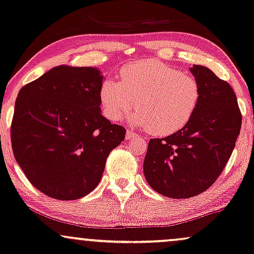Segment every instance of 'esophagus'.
Instances as JSON below:
<instances>
[{
  "instance_id": "34e87169",
  "label": "esophagus",
  "mask_w": 254,
  "mask_h": 254,
  "mask_svg": "<svg viewBox=\"0 0 254 254\" xmlns=\"http://www.w3.org/2000/svg\"><path fill=\"white\" fill-rule=\"evenodd\" d=\"M137 136H138V134L132 132V131H127V134H125V138H127V140H130V139H133V138H136Z\"/></svg>"
}]
</instances>
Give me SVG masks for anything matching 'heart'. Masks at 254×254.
Listing matches in <instances>:
<instances>
[{"label": "heart", "instance_id": "1", "mask_svg": "<svg viewBox=\"0 0 254 254\" xmlns=\"http://www.w3.org/2000/svg\"><path fill=\"white\" fill-rule=\"evenodd\" d=\"M121 82L104 79L99 101L104 116L117 122L131 110L138 127L156 136H170L190 122L200 102V89L193 77L165 64L137 61L122 68Z\"/></svg>", "mask_w": 254, "mask_h": 254}]
</instances>
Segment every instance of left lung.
Returning a JSON list of instances; mask_svg holds the SVG:
<instances>
[{
	"label": "left lung",
	"mask_w": 254,
	"mask_h": 254,
	"mask_svg": "<svg viewBox=\"0 0 254 254\" xmlns=\"http://www.w3.org/2000/svg\"><path fill=\"white\" fill-rule=\"evenodd\" d=\"M200 102L183 129L150 139L144 158L149 185L165 197H194L216 182L236 146L242 127L237 97L229 83L203 65L190 68Z\"/></svg>",
	"instance_id": "obj_1"
}]
</instances>
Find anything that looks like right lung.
Segmentation results:
<instances>
[{"label": "right lung", "mask_w": 254, "mask_h": 254, "mask_svg": "<svg viewBox=\"0 0 254 254\" xmlns=\"http://www.w3.org/2000/svg\"><path fill=\"white\" fill-rule=\"evenodd\" d=\"M103 75L91 66L59 65L18 92L11 146L28 181L44 194L73 200L90 193L125 129L101 114Z\"/></svg>", "instance_id": "obj_1"}]
</instances>
